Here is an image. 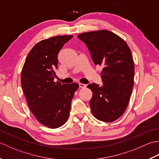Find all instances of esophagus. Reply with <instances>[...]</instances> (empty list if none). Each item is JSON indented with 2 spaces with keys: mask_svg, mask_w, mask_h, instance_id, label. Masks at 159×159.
<instances>
[{
  "mask_svg": "<svg viewBox=\"0 0 159 159\" xmlns=\"http://www.w3.org/2000/svg\"><path fill=\"white\" fill-rule=\"evenodd\" d=\"M86 87H87V85H85V84L79 83V87H80V88H85Z\"/></svg>",
  "mask_w": 159,
  "mask_h": 159,
  "instance_id": "esophagus-1",
  "label": "esophagus"
}]
</instances>
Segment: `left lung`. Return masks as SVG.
<instances>
[{
  "instance_id": "8db88e82",
  "label": "left lung",
  "mask_w": 159,
  "mask_h": 159,
  "mask_svg": "<svg viewBox=\"0 0 159 159\" xmlns=\"http://www.w3.org/2000/svg\"><path fill=\"white\" fill-rule=\"evenodd\" d=\"M78 38L88 48L94 64L104 67L103 85L87 86L93 93L91 110L96 119L112 122L124 113L133 90L134 66L130 49L123 39L107 30L83 33Z\"/></svg>"
}]
</instances>
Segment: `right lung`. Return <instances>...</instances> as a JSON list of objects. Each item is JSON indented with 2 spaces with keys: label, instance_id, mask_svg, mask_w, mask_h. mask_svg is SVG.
<instances>
[{
  "label": "right lung",
  "instance_id": "1",
  "mask_svg": "<svg viewBox=\"0 0 159 159\" xmlns=\"http://www.w3.org/2000/svg\"><path fill=\"white\" fill-rule=\"evenodd\" d=\"M72 35L43 39L28 54L21 73V85L29 109L43 126L57 128L68 119L71 101L79 88L77 83L54 82L58 54Z\"/></svg>",
  "mask_w": 159,
  "mask_h": 159
}]
</instances>
